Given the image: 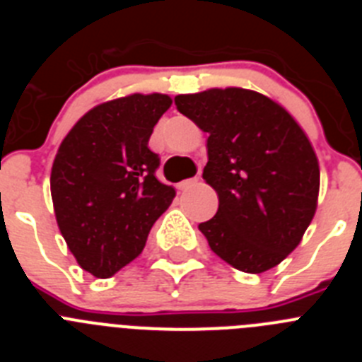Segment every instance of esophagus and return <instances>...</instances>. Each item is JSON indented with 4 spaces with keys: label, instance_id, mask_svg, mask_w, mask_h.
<instances>
[{
    "label": "esophagus",
    "instance_id": "34e87169",
    "mask_svg": "<svg viewBox=\"0 0 362 362\" xmlns=\"http://www.w3.org/2000/svg\"><path fill=\"white\" fill-rule=\"evenodd\" d=\"M199 183V177H192V179H185V181H181V183L177 185L179 190H188V188L196 187V185Z\"/></svg>",
    "mask_w": 362,
    "mask_h": 362
}]
</instances>
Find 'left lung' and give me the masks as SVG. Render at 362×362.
<instances>
[{"instance_id":"obj_1","label":"left lung","mask_w":362,"mask_h":362,"mask_svg":"<svg viewBox=\"0 0 362 362\" xmlns=\"http://www.w3.org/2000/svg\"><path fill=\"white\" fill-rule=\"evenodd\" d=\"M177 110L209 134L203 179L219 209L199 230L210 250L246 274L296 250L317 209L319 163L281 105L246 88L175 95Z\"/></svg>"}]
</instances>
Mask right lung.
Here are the masks:
<instances>
[{
  "mask_svg": "<svg viewBox=\"0 0 362 362\" xmlns=\"http://www.w3.org/2000/svg\"><path fill=\"white\" fill-rule=\"evenodd\" d=\"M172 105L132 94L88 110L59 145L50 174L54 212L83 270L107 279L141 254L175 190L156 177L148 139Z\"/></svg>",
  "mask_w": 362,
  "mask_h": 362,
  "instance_id": "right-lung-1",
  "label": "right lung"
}]
</instances>
